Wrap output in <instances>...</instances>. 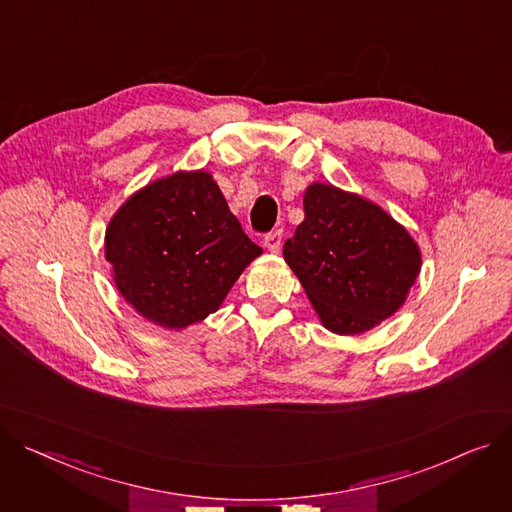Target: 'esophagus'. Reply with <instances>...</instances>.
Wrapping results in <instances>:
<instances>
[{
    "instance_id": "1",
    "label": "esophagus",
    "mask_w": 512,
    "mask_h": 512,
    "mask_svg": "<svg viewBox=\"0 0 512 512\" xmlns=\"http://www.w3.org/2000/svg\"><path fill=\"white\" fill-rule=\"evenodd\" d=\"M263 245H265V249L271 251V253H280V247H282V230H271L269 234H265Z\"/></svg>"
}]
</instances>
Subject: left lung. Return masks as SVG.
<instances>
[{
  "label": "left lung",
  "instance_id": "obj_1",
  "mask_svg": "<svg viewBox=\"0 0 512 512\" xmlns=\"http://www.w3.org/2000/svg\"><path fill=\"white\" fill-rule=\"evenodd\" d=\"M302 203L284 259L321 323L358 335L397 313L422 265L410 232L377 203L333 185H309Z\"/></svg>",
  "mask_w": 512,
  "mask_h": 512
}]
</instances>
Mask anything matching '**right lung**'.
Listing matches in <instances>:
<instances>
[{
  "label": "right lung",
  "instance_id": "1",
  "mask_svg": "<svg viewBox=\"0 0 512 512\" xmlns=\"http://www.w3.org/2000/svg\"><path fill=\"white\" fill-rule=\"evenodd\" d=\"M259 255L206 170H179L133 193L105 234L117 290L166 329L216 313Z\"/></svg>",
  "mask_w": 512,
  "mask_h": 512
}]
</instances>
